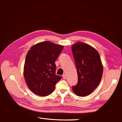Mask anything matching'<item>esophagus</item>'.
<instances>
[{"instance_id": "1", "label": "esophagus", "mask_w": 122, "mask_h": 122, "mask_svg": "<svg viewBox=\"0 0 122 122\" xmlns=\"http://www.w3.org/2000/svg\"><path fill=\"white\" fill-rule=\"evenodd\" d=\"M62 77H63V79H66V75L65 74H64L63 75H62Z\"/></svg>"}]
</instances>
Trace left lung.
<instances>
[{
	"mask_svg": "<svg viewBox=\"0 0 122 122\" xmlns=\"http://www.w3.org/2000/svg\"><path fill=\"white\" fill-rule=\"evenodd\" d=\"M71 49L78 76L77 83L72 89L76 95H89L97 87L102 77L100 54L93 47L81 42L73 45Z\"/></svg>",
	"mask_w": 122,
	"mask_h": 122,
	"instance_id": "8db88e82",
	"label": "left lung"
}]
</instances>
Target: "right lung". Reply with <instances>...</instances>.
<instances>
[{"label":"right lung","mask_w":122,"mask_h":122,"mask_svg":"<svg viewBox=\"0 0 122 122\" xmlns=\"http://www.w3.org/2000/svg\"><path fill=\"white\" fill-rule=\"evenodd\" d=\"M63 46L45 41L32 46L27 54L24 75L27 85L33 92L41 96L52 93L61 76L55 74L56 60Z\"/></svg>","instance_id":"add662e5"}]
</instances>
